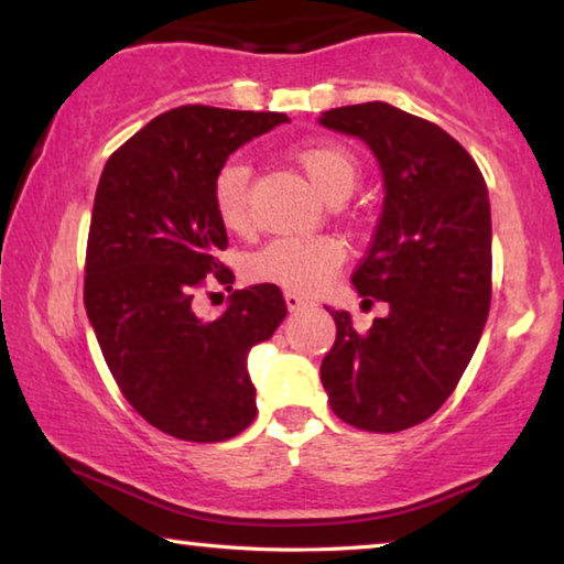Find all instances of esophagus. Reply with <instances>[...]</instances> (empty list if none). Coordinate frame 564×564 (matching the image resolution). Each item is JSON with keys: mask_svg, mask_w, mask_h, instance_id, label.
<instances>
[{"mask_svg": "<svg viewBox=\"0 0 564 564\" xmlns=\"http://www.w3.org/2000/svg\"><path fill=\"white\" fill-rule=\"evenodd\" d=\"M284 302H288V307H290V312H300V310H305V307H310L312 302L307 300V297H302V294H297V292H284Z\"/></svg>", "mask_w": 564, "mask_h": 564, "instance_id": "obj_1", "label": "esophagus"}]
</instances>
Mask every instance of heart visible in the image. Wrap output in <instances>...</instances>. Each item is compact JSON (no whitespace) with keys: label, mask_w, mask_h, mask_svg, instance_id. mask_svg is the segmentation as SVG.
Instances as JSON below:
<instances>
[{"label":"heart","mask_w":564,"mask_h":564,"mask_svg":"<svg viewBox=\"0 0 564 564\" xmlns=\"http://www.w3.org/2000/svg\"><path fill=\"white\" fill-rule=\"evenodd\" d=\"M292 159L305 173L310 186L333 202L352 192L358 181V161L340 145L319 143L300 145ZM249 166L239 159L224 161L214 176V206L219 221L234 234H245L252 227L249 209ZM343 247L327 237H280L259 249L249 262V274L259 282H272L290 292H317L330 282L343 264Z\"/></svg>","instance_id":"heart-1"}]
</instances>
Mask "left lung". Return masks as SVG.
<instances>
[{
	"label": "left lung",
	"instance_id": "obj_1",
	"mask_svg": "<svg viewBox=\"0 0 564 564\" xmlns=\"http://www.w3.org/2000/svg\"><path fill=\"white\" fill-rule=\"evenodd\" d=\"M319 126L355 135L383 171V212L352 284L388 305L368 333L350 312L319 378L337 419L395 433L431 419L464 376L491 302L489 192L444 128L388 102L325 110Z\"/></svg>",
	"mask_w": 564,
	"mask_h": 564
}]
</instances>
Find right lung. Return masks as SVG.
<instances>
[{
	"label": "right lung",
	"mask_w": 564,
	"mask_h": 564,
	"mask_svg": "<svg viewBox=\"0 0 564 564\" xmlns=\"http://www.w3.org/2000/svg\"><path fill=\"white\" fill-rule=\"evenodd\" d=\"M290 123L284 112L181 106L161 112L110 155L95 192L85 254V310L126 401L169 436L227 441L257 415L247 358L288 315L276 284L229 294L202 319L196 290L214 274L227 229L214 176L229 155Z\"/></svg>",
	"instance_id": "obj_1"
}]
</instances>
